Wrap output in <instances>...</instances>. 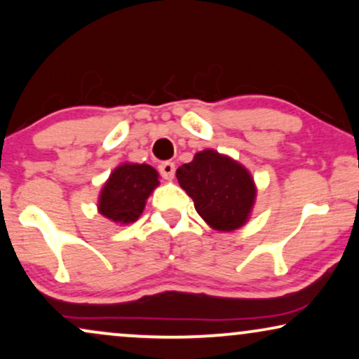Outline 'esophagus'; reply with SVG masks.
I'll return each mask as SVG.
<instances>
[{
  "mask_svg": "<svg viewBox=\"0 0 359 359\" xmlns=\"http://www.w3.org/2000/svg\"><path fill=\"white\" fill-rule=\"evenodd\" d=\"M158 171L165 180H173L175 178V171H176L175 163H173V161H163V163L158 165Z\"/></svg>",
  "mask_w": 359,
  "mask_h": 359,
  "instance_id": "34e87169",
  "label": "esophagus"
}]
</instances>
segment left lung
I'll use <instances>...</instances> for the list:
<instances>
[{"label":"left lung","mask_w":359,"mask_h":359,"mask_svg":"<svg viewBox=\"0 0 359 359\" xmlns=\"http://www.w3.org/2000/svg\"><path fill=\"white\" fill-rule=\"evenodd\" d=\"M176 178L212 229L229 232L247 222L257 189L252 176L237 161L204 150L191 163L181 165Z\"/></svg>","instance_id":"8db88e82"}]
</instances>
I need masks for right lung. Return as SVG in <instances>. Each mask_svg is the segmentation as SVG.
<instances>
[{
    "mask_svg": "<svg viewBox=\"0 0 359 359\" xmlns=\"http://www.w3.org/2000/svg\"><path fill=\"white\" fill-rule=\"evenodd\" d=\"M158 183V173L150 165L117 166L101 191L100 212L119 224L135 222L144 212L147 198Z\"/></svg>",
    "mask_w": 359,
    "mask_h": 359,
    "instance_id": "obj_1",
    "label": "right lung"
}]
</instances>
